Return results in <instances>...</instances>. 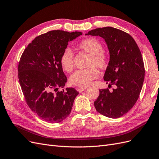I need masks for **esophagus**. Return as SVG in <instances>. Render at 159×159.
Segmentation results:
<instances>
[{"mask_svg":"<svg viewBox=\"0 0 159 159\" xmlns=\"http://www.w3.org/2000/svg\"><path fill=\"white\" fill-rule=\"evenodd\" d=\"M86 89H87V87H81V88H78L77 89V90H78L80 93H81V92H82V91H84V90H85Z\"/></svg>","mask_w":159,"mask_h":159,"instance_id":"esophagus-1","label":"esophagus"}]
</instances>
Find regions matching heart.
I'll return each mask as SVG.
<instances>
[{
    "label": "heart",
    "instance_id": "obj_1",
    "mask_svg": "<svg viewBox=\"0 0 159 159\" xmlns=\"http://www.w3.org/2000/svg\"><path fill=\"white\" fill-rule=\"evenodd\" d=\"M80 50L87 52L89 57L87 64L88 68L78 70L72 74L70 78L71 85L78 87H86L92 80L97 78L98 71L95 66L99 68H104L107 64V56L103 51V46L97 38H88L80 42L77 45ZM60 64L67 72H71L74 68V58L73 53L67 48L64 50L60 58Z\"/></svg>",
    "mask_w": 159,
    "mask_h": 159
}]
</instances>
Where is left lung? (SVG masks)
I'll use <instances>...</instances> for the list:
<instances>
[{"mask_svg":"<svg viewBox=\"0 0 159 159\" xmlns=\"http://www.w3.org/2000/svg\"><path fill=\"white\" fill-rule=\"evenodd\" d=\"M86 35L99 36L107 43L110 58L103 78L109 86L115 85L111 91L99 89L94 106L105 117L119 118L134 106L141 93L145 79L141 51L131 35L117 28H98Z\"/></svg>","mask_w":159,"mask_h":159,"instance_id":"8db88e82","label":"left lung"}]
</instances>
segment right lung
Segmentation results:
<instances>
[{
  "mask_svg": "<svg viewBox=\"0 0 159 159\" xmlns=\"http://www.w3.org/2000/svg\"><path fill=\"white\" fill-rule=\"evenodd\" d=\"M81 32L52 30L36 37L24 50L18 63V80L28 107L44 121L60 123L70 115L78 95L63 88L67 81L60 56Z\"/></svg>",
  "mask_w": 159,
  "mask_h": 159,
  "instance_id": "right-lung-1",
  "label": "right lung"
}]
</instances>
